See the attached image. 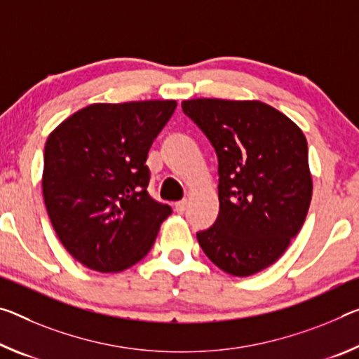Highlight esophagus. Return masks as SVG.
Returning <instances> with one entry per match:
<instances>
[{
	"mask_svg": "<svg viewBox=\"0 0 359 359\" xmlns=\"http://www.w3.org/2000/svg\"><path fill=\"white\" fill-rule=\"evenodd\" d=\"M187 204H189V201H187V200H182V201L175 203V204H174L175 212H177V214H184L185 209H187Z\"/></svg>",
	"mask_w": 359,
	"mask_h": 359,
	"instance_id": "obj_1",
	"label": "esophagus"
}]
</instances>
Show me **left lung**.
<instances>
[{
    "label": "left lung",
    "instance_id": "1",
    "mask_svg": "<svg viewBox=\"0 0 359 359\" xmlns=\"http://www.w3.org/2000/svg\"><path fill=\"white\" fill-rule=\"evenodd\" d=\"M219 158V217L196 235L214 265L251 276L281 257L302 229L313 180L297 124L260 100L182 102Z\"/></svg>",
    "mask_w": 359,
    "mask_h": 359
}]
</instances>
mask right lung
I'll list each match as a JSON object with an SVG mask.
<instances>
[{"instance_id":"1","label":"right lung","mask_w":359,"mask_h":359,"mask_svg":"<svg viewBox=\"0 0 359 359\" xmlns=\"http://www.w3.org/2000/svg\"><path fill=\"white\" fill-rule=\"evenodd\" d=\"M175 100L93 104L64 119L44 147L43 198L79 264L118 273L145 257L172 209L153 201L147 155Z\"/></svg>"}]
</instances>
